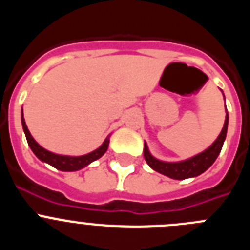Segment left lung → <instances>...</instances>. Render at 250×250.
Wrapping results in <instances>:
<instances>
[{
  "mask_svg": "<svg viewBox=\"0 0 250 250\" xmlns=\"http://www.w3.org/2000/svg\"><path fill=\"white\" fill-rule=\"evenodd\" d=\"M228 112L225 116V123L223 126L220 135L218 136L215 141L213 143L210 147H208L205 151H203L199 155L194 156L191 159H188L185 161H180V163H164L154 156L150 155L149 150H147L146 144H144V158L146 160L147 164L152 167V169L158 171L160 174L169 176L171 179H182L193 178V176H198L202 173H204L208 167L213 164L215 159L219 155L220 150H222L223 144H224L225 136H227V129H228Z\"/></svg>",
  "mask_w": 250,
  "mask_h": 250,
  "instance_id": "obj_1",
  "label": "left lung"
}]
</instances>
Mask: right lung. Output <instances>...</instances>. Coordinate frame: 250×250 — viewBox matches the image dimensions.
I'll return each instance as SVG.
<instances>
[{
    "mask_svg": "<svg viewBox=\"0 0 250 250\" xmlns=\"http://www.w3.org/2000/svg\"><path fill=\"white\" fill-rule=\"evenodd\" d=\"M22 127H23V131H25L26 139H27V143L30 145L31 150L34 151L35 155L40 159V160L45 161L47 164L52 165L54 167L59 170H62V171H75V170H80L83 167H85L86 165H89L92 161L98 160L99 158L104 155L109 146V139H106L104 141V144L101 145L99 149H96L95 151L90 152V154H86L83 156H62L57 155L54 152L47 151L46 149H43L42 146H40L37 144L35 139L31 136L30 131H28L27 126H26L25 119H23V115H22Z\"/></svg>",
    "mask_w": 250,
    "mask_h": 250,
    "instance_id": "add662e5",
    "label": "right lung"
}]
</instances>
